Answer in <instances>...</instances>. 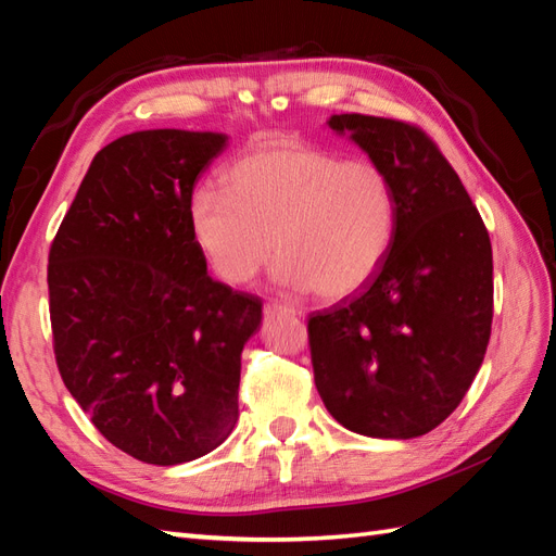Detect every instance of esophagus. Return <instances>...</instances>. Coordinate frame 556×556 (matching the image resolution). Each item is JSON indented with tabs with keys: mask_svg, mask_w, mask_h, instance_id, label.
Listing matches in <instances>:
<instances>
[{
	"mask_svg": "<svg viewBox=\"0 0 556 556\" xmlns=\"http://www.w3.org/2000/svg\"><path fill=\"white\" fill-rule=\"evenodd\" d=\"M277 313H289V315H299V311L293 308V305H289V303H281V301H269V303H265V315L267 317H271V315H277Z\"/></svg>",
	"mask_w": 556,
	"mask_h": 556,
	"instance_id": "esophagus-1",
	"label": "esophagus"
}]
</instances>
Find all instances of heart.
I'll return each instance as SVG.
<instances>
[{"mask_svg":"<svg viewBox=\"0 0 556 556\" xmlns=\"http://www.w3.org/2000/svg\"><path fill=\"white\" fill-rule=\"evenodd\" d=\"M188 217L198 248L227 285L253 281L277 245L281 285L337 301L382 267L399 200L380 162L275 138L236 160L224 188H198Z\"/></svg>","mask_w":556,"mask_h":556,"instance_id":"heart-1","label":"heart"}]
</instances>
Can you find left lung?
Instances as JSON below:
<instances>
[{
    "mask_svg": "<svg viewBox=\"0 0 556 556\" xmlns=\"http://www.w3.org/2000/svg\"><path fill=\"white\" fill-rule=\"evenodd\" d=\"M396 188L399 224L358 293L308 320L315 387L346 430L410 440L444 422L485 358L492 329L490 233L458 174L418 128L334 114Z\"/></svg>",
    "mask_w": 556,
    "mask_h": 556,
    "instance_id": "left-lung-1",
    "label": "left lung"
}]
</instances>
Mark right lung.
<instances>
[{
    "instance_id": "1",
    "label": "right lung",
    "mask_w": 556,
    "mask_h": 556,
    "mask_svg": "<svg viewBox=\"0 0 556 556\" xmlns=\"http://www.w3.org/2000/svg\"><path fill=\"white\" fill-rule=\"evenodd\" d=\"M224 134L155 128L90 162L47 265L56 368L104 440L152 466L210 454L239 418L263 301L207 275L188 205Z\"/></svg>"
}]
</instances>
